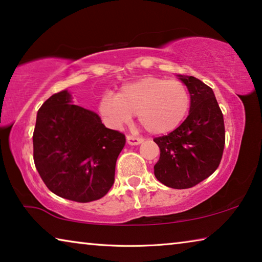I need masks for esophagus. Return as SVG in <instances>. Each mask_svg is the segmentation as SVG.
I'll return each mask as SVG.
<instances>
[{"instance_id":"obj_1","label":"esophagus","mask_w":262,"mask_h":262,"mask_svg":"<svg viewBox=\"0 0 262 262\" xmlns=\"http://www.w3.org/2000/svg\"><path fill=\"white\" fill-rule=\"evenodd\" d=\"M127 142L129 143L130 146H136V144H140L141 142H143V139L134 135H127Z\"/></svg>"}]
</instances>
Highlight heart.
I'll return each mask as SVG.
<instances>
[{"label": "heart", "instance_id": "heart-1", "mask_svg": "<svg viewBox=\"0 0 262 262\" xmlns=\"http://www.w3.org/2000/svg\"><path fill=\"white\" fill-rule=\"evenodd\" d=\"M189 106L190 94L185 83L149 76L124 84L118 95H103L99 112L112 127L122 126L138 114L148 132L165 134L182 122Z\"/></svg>", "mask_w": 262, "mask_h": 262}]
</instances>
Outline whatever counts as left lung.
Masks as SVG:
<instances>
[{"label":"left lung","mask_w":262,"mask_h":262,"mask_svg":"<svg viewBox=\"0 0 262 262\" xmlns=\"http://www.w3.org/2000/svg\"><path fill=\"white\" fill-rule=\"evenodd\" d=\"M190 94L187 119L154 142L160 159L154 166L158 180L167 187L186 189L210 177L220 165L225 148L224 115L213 89L194 76H181Z\"/></svg>","instance_id":"1"}]
</instances>
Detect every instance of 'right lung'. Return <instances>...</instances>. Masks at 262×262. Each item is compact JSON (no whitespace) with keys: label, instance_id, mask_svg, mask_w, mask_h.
Wrapping results in <instances>:
<instances>
[{"label":"right lung","instance_id":"add662e5","mask_svg":"<svg viewBox=\"0 0 262 262\" xmlns=\"http://www.w3.org/2000/svg\"><path fill=\"white\" fill-rule=\"evenodd\" d=\"M70 102L69 93L62 91L38 109L33 134L34 162L54 194L91 202L112 188L126 136L104 127L96 113Z\"/></svg>","mask_w":262,"mask_h":262}]
</instances>
